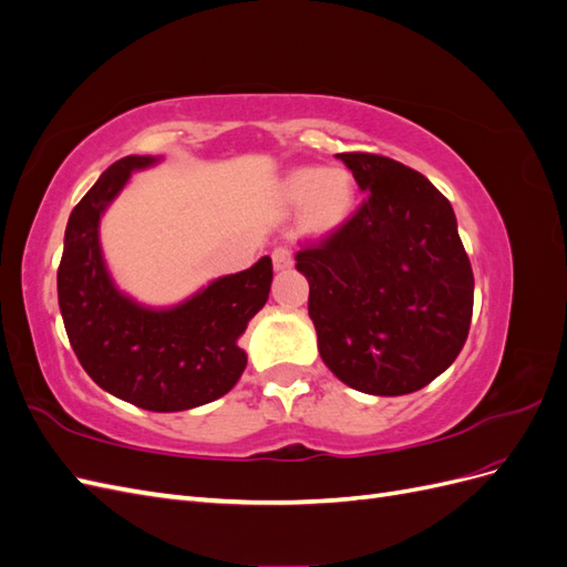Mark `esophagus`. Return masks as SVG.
Instances as JSON below:
<instances>
[{"instance_id": "obj_1", "label": "esophagus", "mask_w": 567, "mask_h": 567, "mask_svg": "<svg viewBox=\"0 0 567 567\" xmlns=\"http://www.w3.org/2000/svg\"><path fill=\"white\" fill-rule=\"evenodd\" d=\"M271 262H274V269L281 271V269H288L290 265H293V252H290L286 246H279L271 250Z\"/></svg>"}]
</instances>
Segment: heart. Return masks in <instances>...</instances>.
Instances as JSON below:
<instances>
[{
  "label": "heart",
  "instance_id": "heart-1",
  "mask_svg": "<svg viewBox=\"0 0 567 567\" xmlns=\"http://www.w3.org/2000/svg\"><path fill=\"white\" fill-rule=\"evenodd\" d=\"M284 203L302 208V229L329 236L346 225L357 198V184L346 167H300L281 184Z\"/></svg>",
  "mask_w": 567,
  "mask_h": 567
}]
</instances>
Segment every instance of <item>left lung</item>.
Listing matches in <instances>:
<instances>
[{
	"label": "left lung",
	"instance_id": "8db88e82",
	"mask_svg": "<svg viewBox=\"0 0 567 567\" xmlns=\"http://www.w3.org/2000/svg\"><path fill=\"white\" fill-rule=\"evenodd\" d=\"M336 158L367 198L340 229L296 255L319 354L359 392H416L452 367L471 329L473 269L452 203L392 158Z\"/></svg>",
	"mask_w": 567,
	"mask_h": 567
}]
</instances>
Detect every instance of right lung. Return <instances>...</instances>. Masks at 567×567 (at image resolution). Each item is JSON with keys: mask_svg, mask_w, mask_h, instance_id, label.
I'll list each match as a JSON object with an SVG mask.
<instances>
[{"mask_svg": "<svg viewBox=\"0 0 567 567\" xmlns=\"http://www.w3.org/2000/svg\"><path fill=\"white\" fill-rule=\"evenodd\" d=\"M153 156L113 163L68 217L59 265V307L68 340L90 379L134 406L184 411L227 394L248 357L238 346L271 288V257L210 281L173 307H146L111 279L99 221L134 169Z\"/></svg>", "mask_w": 567, "mask_h": 567, "instance_id": "add662e5", "label": "right lung"}]
</instances>
